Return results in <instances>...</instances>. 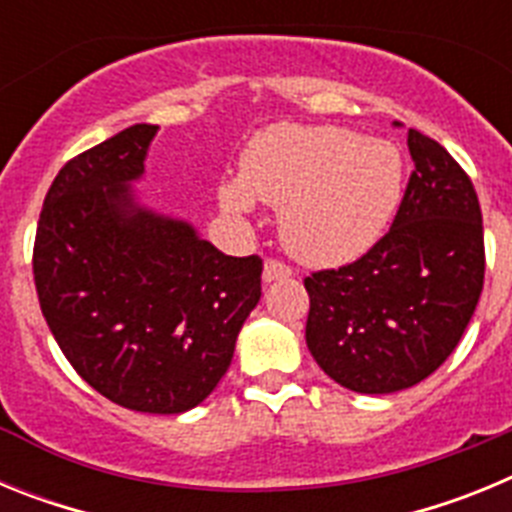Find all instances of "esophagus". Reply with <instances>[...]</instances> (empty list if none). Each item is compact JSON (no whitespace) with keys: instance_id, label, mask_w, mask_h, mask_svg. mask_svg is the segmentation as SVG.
<instances>
[{"instance_id":"esophagus-1","label":"esophagus","mask_w":512,"mask_h":512,"mask_svg":"<svg viewBox=\"0 0 512 512\" xmlns=\"http://www.w3.org/2000/svg\"><path fill=\"white\" fill-rule=\"evenodd\" d=\"M292 274H295V271H292V266L282 264V261H277V259H269L264 264V282L266 284L279 282V279H289Z\"/></svg>"}]
</instances>
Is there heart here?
I'll use <instances>...</instances> for the list:
<instances>
[{"label":"heart","mask_w":512,"mask_h":512,"mask_svg":"<svg viewBox=\"0 0 512 512\" xmlns=\"http://www.w3.org/2000/svg\"><path fill=\"white\" fill-rule=\"evenodd\" d=\"M405 164L387 140L336 125L279 122L251 138L241 174L220 187V207H279V233L297 259L315 266L356 261L390 228L402 202Z\"/></svg>","instance_id":"heart-1"}]
</instances>
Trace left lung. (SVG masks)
Instances as JSON below:
<instances>
[{"instance_id": "left-lung-1", "label": "left lung", "mask_w": 512, "mask_h": 512, "mask_svg": "<svg viewBox=\"0 0 512 512\" xmlns=\"http://www.w3.org/2000/svg\"><path fill=\"white\" fill-rule=\"evenodd\" d=\"M413 174L390 233L354 264L315 271L305 341L346 390L390 395L449 359L485 284L472 179L428 135L408 130Z\"/></svg>"}]
</instances>
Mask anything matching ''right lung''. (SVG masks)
Segmentation results:
<instances>
[{"instance_id": "right-lung-1", "label": "right lung", "mask_w": 512, "mask_h": 512, "mask_svg": "<svg viewBox=\"0 0 512 512\" xmlns=\"http://www.w3.org/2000/svg\"><path fill=\"white\" fill-rule=\"evenodd\" d=\"M158 125L79 153L45 194L33 251L40 310L84 382L138 413L200 405L261 300L259 256H225L138 202Z\"/></svg>"}]
</instances>
